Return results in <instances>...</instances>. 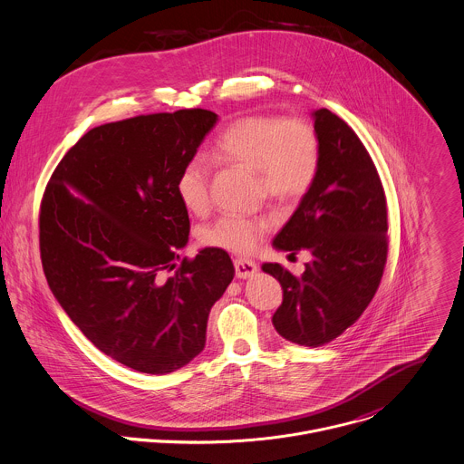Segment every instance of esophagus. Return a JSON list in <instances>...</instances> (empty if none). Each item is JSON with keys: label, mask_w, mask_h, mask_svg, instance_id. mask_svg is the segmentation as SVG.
I'll return each instance as SVG.
<instances>
[{"label": "esophagus", "mask_w": 464, "mask_h": 464, "mask_svg": "<svg viewBox=\"0 0 464 464\" xmlns=\"http://www.w3.org/2000/svg\"><path fill=\"white\" fill-rule=\"evenodd\" d=\"M235 271H237L238 278H249V276H253L258 271V267L249 258H237L235 260Z\"/></svg>", "instance_id": "34e87169"}]
</instances>
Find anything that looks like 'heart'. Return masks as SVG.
<instances>
[{
    "label": "heart",
    "mask_w": 464,
    "mask_h": 464,
    "mask_svg": "<svg viewBox=\"0 0 464 464\" xmlns=\"http://www.w3.org/2000/svg\"><path fill=\"white\" fill-rule=\"evenodd\" d=\"M213 160L238 162L253 168L260 189L280 200L305 195L314 184L322 160L320 137L314 126L302 117L249 115L237 119L215 139ZM211 164L197 155L182 164L175 179V191L182 206L202 215L209 206ZM271 227L267 215L227 213L206 231L209 246L235 253L253 251Z\"/></svg>",
    "instance_id": "heart-1"
}]
</instances>
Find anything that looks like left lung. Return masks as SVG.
<instances>
[{
	"label": "left lung",
	"instance_id": "8db88e82",
	"mask_svg": "<svg viewBox=\"0 0 464 464\" xmlns=\"http://www.w3.org/2000/svg\"><path fill=\"white\" fill-rule=\"evenodd\" d=\"M322 160L314 184L273 246L313 262L298 278L264 264L284 291L273 314L276 333L304 347L343 334L372 302L387 264V198L378 169L354 130L327 108L313 111Z\"/></svg>",
	"mask_w": 464,
	"mask_h": 464
}]
</instances>
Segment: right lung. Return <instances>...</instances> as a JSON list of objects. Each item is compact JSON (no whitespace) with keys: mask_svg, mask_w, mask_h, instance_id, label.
Masks as SVG:
<instances>
[{"mask_svg":"<svg viewBox=\"0 0 464 464\" xmlns=\"http://www.w3.org/2000/svg\"><path fill=\"white\" fill-rule=\"evenodd\" d=\"M217 121L191 108L92 128L43 193L39 251L55 300L101 353L137 372L168 374L198 356L235 276L220 247L177 266L189 217L175 179Z\"/></svg>","mask_w":464,"mask_h":464,"instance_id":"right-lung-1","label":"right lung"}]
</instances>
